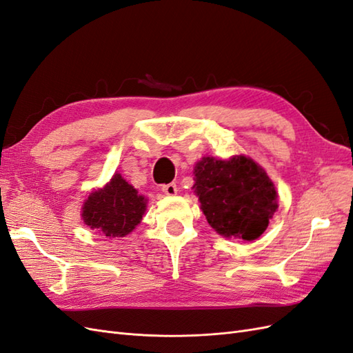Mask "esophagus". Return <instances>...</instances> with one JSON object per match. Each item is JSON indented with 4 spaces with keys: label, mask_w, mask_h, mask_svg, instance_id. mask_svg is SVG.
<instances>
[{
    "label": "esophagus",
    "mask_w": 353,
    "mask_h": 353,
    "mask_svg": "<svg viewBox=\"0 0 353 353\" xmlns=\"http://www.w3.org/2000/svg\"><path fill=\"white\" fill-rule=\"evenodd\" d=\"M162 191H163V193H165L166 196H175V194L178 193V187H176L175 183H172V184H165V185L162 187Z\"/></svg>",
    "instance_id": "obj_1"
}]
</instances>
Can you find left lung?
<instances>
[{"mask_svg":"<svg viewBox=\"0 0 353 353\" xmlns=\"http://www.w3.org/2000/svg\"><path fill=\"white\" fill-rule=\"evenodd\" d=\"M194 181L209 225L223 237L259 239L279 208L270 176L243 154L230 160L203 157L194 166Z\"/></svg>","mask_w":353,"mask_h":353,"instance_id":"1","label":"left lung"}]
</instances>
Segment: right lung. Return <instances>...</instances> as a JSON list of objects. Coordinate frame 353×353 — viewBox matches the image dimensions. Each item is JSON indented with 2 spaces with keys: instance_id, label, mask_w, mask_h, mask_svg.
Returning <instances> with one entry per match:
<instances>
[{
  "instance_id": "1",
  "label": "right lung",
  "mask_w": 353,
  "mask_h": 353,
  "mask_svg": "<svg viewBox=\"0 0 353 353\" xmlns=\"http://www.w3.org/2000/svg\"><path fill=\"white\" fill-rule=\"evenodd\" d=\"M145 208V197L138 194L121 174H114L108 184L85 200L82 219L105 237H125L141 222Z\"/></svg>"
}]
</instances>
